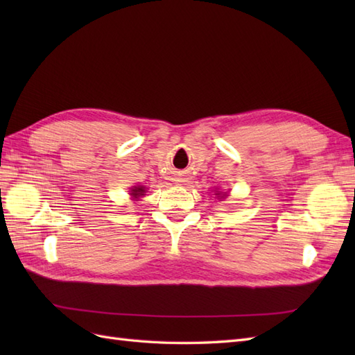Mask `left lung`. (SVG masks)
Segmentation results:
<instances>
[{
    "mask_svg": "<svg viewBox=\"0 0 355 355\" xmlns=\"http://www.w3.org/2000/svg\"><path fill=\"white\" fill-rule=\"evenodd\" d=\"M218 196H219V194H218Z\"/></svg>",
    "mask_w": 355,
    "mask_h": 355,
    "instance_id": "obj_1",
    "label": "left lung"
}]
</instances>
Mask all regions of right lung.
<instances>
[{
    "label": "right lung",
    "instance_id": "obj_1",
    "mask_svg": "<svg viewBox=\"0 0 355 355\" xmlns=\"http://www.w3.org/2000/svg\"><path fill=\"white\" fill-rule=\"evenodd\" d=\"M144 194H145V188H144V187H135V188L132 189V196H133L135 198L141 197V196H144Z\"/></svg>",
    "mask_w": 355,
    "mask_h": 355
}]
</instances>
